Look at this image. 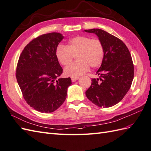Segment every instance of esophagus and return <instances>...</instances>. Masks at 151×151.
Instances as JSON below:
<instances>
[{"label":"esophagus","instance_id":"esophagus-1","mask_svg":"<svg viewBox=\"0 0 151 151\" xmlns=\"http://www.w3.org/2000/svg\"><path fill=\"white\" fill-rule=\"evenodd\" d=\"M79 77H72L71 78V79H72V81L73 82H74V81H77V80H78L79 79Z\"/></svg>","mask_w":151,"mask_h":151}]
</instances>
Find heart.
Segmentation results:
<instances>
[{
  "instance_id": "b5f03b06",
  "label": "heart",
  "mask_w": 151,
  "mask_h": 151,
  "mask_svg": "<svg viewBox=\"0 0 151 151\" xmlns=\"http://www.w3.org/2000/svg\"><path fill=\"white\" fill-rule=\"evenodd\" d=\"M56 57L58 61L66 66L76 55L77 61L65 67L64 72L68 76L79 77L91 68L99 67L103 61L104 49L98 39H91L85 36H77L68 40L67 46L60 44L56 47Z\"/></svg>"
}]
</instances>
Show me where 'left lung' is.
Returning a JSON list of instances; mask_svg holds the SVG:
<instances>
[{
    "instance_id": "8db88e82",
    "label": "left lung",
    "mask_w": 151,
    "mask_h": 151,
    "mask_svg": "<svg viewBox=\"0 0 151 151\" xmlns=\"http://www.w3.org/2000/svg\"><path fill=\"white\" fill-rule=\"evenodd\" d=\"M84 31L96 35L104 49L103 61L97 72L99 78L92 79L86 95L99 107H111L122 100L133 82L134 66L131 54L122 40L108 32L100 29Z\"/></svg>"
}]
</instances>
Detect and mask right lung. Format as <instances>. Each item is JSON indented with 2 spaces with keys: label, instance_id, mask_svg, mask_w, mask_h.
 <instances>
[{
  "label": "right lung",
  "instance_id": "obj_1",
  "mask_svg": "<svg viewBox=\"0 0 151 151\" xmlns=\"http://www.w3.org/2000/svg\"><path fill=\"white\" fill-rule=\"evenodd\" d=\"M64 36L50 32L32 40L25 47L17 64L16 77L27 103L42 113H51L63 104L71 79L63 73L56 49Z\"/></svg>",
  "mask_w": 151,
  "mask_h": 151
}]
</instances>
